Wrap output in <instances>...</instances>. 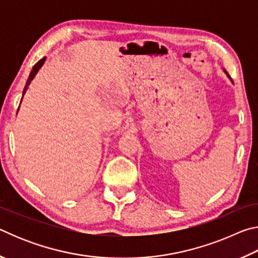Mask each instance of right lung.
I'll return each instance as SVG.
<instances>
[{
    "instance_id": "right-lung-1",
    "label": "right lung",
    "mask_w": 258,
    "mask_h": 258,
    "mask_svg": "<svg viewBox=\"0 0 258 258\" xmlns=\"http://www.w3.org/2000/svg\"><path fill=\"white\" fill-rule=\"evenodd\" d=\"M44 61H45V56H44V58H42L40 61H38L37 63H35V64H34V67H33V69H32V72H30V74H29V77H28V80H27V82H26V86H25V89H24L23 95L25 94L26 90H27V87H28V85H29L30 81L33 80V78H34V76H35V75H36V73L38 72V69H40V68L43 66V63H44Z\"/></svg>"
}]
</instances>
